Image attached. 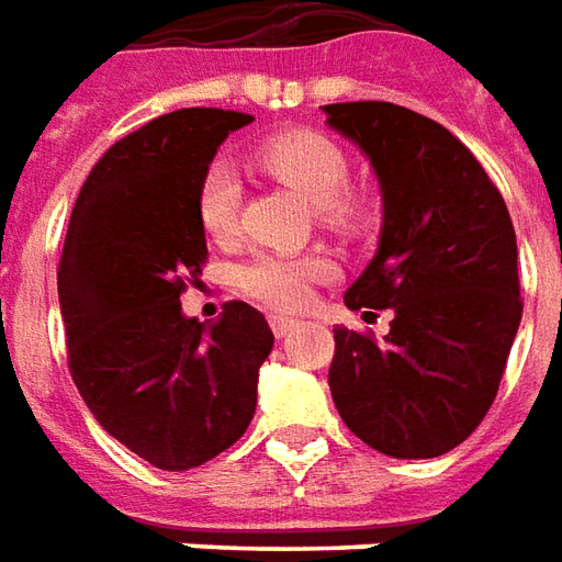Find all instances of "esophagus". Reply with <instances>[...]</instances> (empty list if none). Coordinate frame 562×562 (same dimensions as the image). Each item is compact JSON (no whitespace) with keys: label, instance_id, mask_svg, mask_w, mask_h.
<instances>
[{"label":"esophagus","instance_id":"34e87169","mask_svg":"<svg viewBox=\"0 0 562 562\" xmlns=\"http://www.w3.org/2000/svg\"><path fill=\"white\" fill-rule=\"evenodd\" d=\"M269 326H272L274 336L284 338L290 333V329L296 326V321H293V317H281V314H272V317H269Z\"/></svg>","mask_w":562,"mask_h":562}]
</instances>
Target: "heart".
Listing matches in <instances>:
<instances>
[{"label": "heart", "instance_id": "1", "mask_svg": "<svg viewBox=\"0 0 562 562\" xmlns=\"http://www.w3.org/2000/svg\"><path fill=\"white\" fill-rule=\"evenodd\" d=\"M254 162L314 205L317 224L341 238H363L375 224V199L348 184L345 150L317 130H284L254 147ZM241 184L229 166H211L196 190V217L209 238L226 245L238 229ZM333 274L324 254H257L236 269V288L272 312H300Z\"/></svg>", "mask_w": 562, "mask_h": 562}]
</instances>
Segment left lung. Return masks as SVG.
I'll return each mask as SVG.
<instances>
[{
  "instance_id": "left-lung-1",
  "label": "left lung",
  "mask_w": 562,
  "mask_h": 562,
  "mask_svg": "<svg viewBox=\"0 0 562 562\" xmlns=\"http://www.w3.org/2000/svg\"><path fill=\"white\" fill-rule=\"evenodd\" d=\"M384 190L381 241L345 293L351 312L390 308V333L336 326L329 390L369 448L427 460L491 412L524 300L503 193L441 123L393 102L324 105Z\"/></svg>"
}]
</instances>
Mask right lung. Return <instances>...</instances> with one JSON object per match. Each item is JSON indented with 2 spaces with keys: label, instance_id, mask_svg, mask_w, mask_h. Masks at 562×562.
Masks as SVG:
<instances>
[{
  "label": "right lung",
  "instance_id": "obj_1",
  "mask_svg": "<svg viewBox=\"0 0 562 562\" xmlns=\"http://www.w3.org/2000/svg\"><path fill=\"white\" fill-rule=\"evenodd\" d=\"M245 111L181 109L123 135L83 181L57 269L69 372L99 427L157 469L236 445L257 408L272 329L248 302L214 326L181 296L209 260L196 190Z\"/></svg>",
  "mask_w": 562,
  "mask_h": 562
}]
</instances>
